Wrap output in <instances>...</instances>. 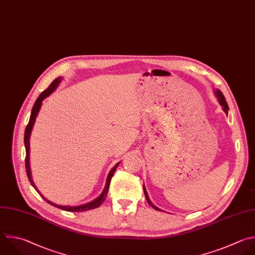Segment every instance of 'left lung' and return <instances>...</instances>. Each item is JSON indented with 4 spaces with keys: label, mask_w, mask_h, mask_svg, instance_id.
Listing matches in <instances>:
<instances>
[{
    "label": "left lung",
    "mask_w": 255,
    "mask_h": 255,
    "mask_svg": "<svg viewBox=\"0 0 255 255\" xmlns=\"http://www.w3.org/2000/svg\"><path fill=\"white\" fill-rule=\"evenodd\" d=\"M214 93H215V96L217 97V99H218V102H219V104L223 107L222 109H223V111L226 113V114H228V110H229V108H228V105H227V102H226V100H225V98H224V96H223V94H222V92L220 91V90H215L214 91ZM143 190H144V194H145V197H146V200H147V202L149 203V205L150 206H152L155 210H161V209H159L158 207H156L152 202H151V200L149 199V196H148V193H147V191H146V188H145V186L143 185Z\"/></svg>",
    "instance_id": "8db88e82"
}]
</instances>
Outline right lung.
<instances>
[{
    "mask_svg": "<svg viewBox=\"0 0 255 255\" xmlns=\"http://www.w3.org/2000/svg\"><path fill=\"white\" fill-rule=\"evenodd\" d=\"M61 77L55 79L50 86L45 90L43 91L40 96L38 97V99L36 100L34 106H33V109H32V112H31V116H30V120H29V123L26 127V130H25V137H24V143H25V148H26V159H25V165H26V171H27V175H28V178H29V181L30 183L32 184V186L37 190V187L35 186L34 182H33V179H32V176H31V168H30V136H31V132H32V129H33V126H34V123H35V120H36V117L40 111V108L42 106V101L47 98L49 95H51L55 89L58 87V85L60 84L61 82ZM120 162H118L112 169L111 171L109 172L108 176H107V180H106V184H105V187H104V190L103 192L100 194L99 197H97L96 199H94L93 201L87 203V204H83V205H80V206H62V205H57L51 201H49L48 199H46L43 195H41V193L39 192V190H37L40 195L51 205L55 206V207H58L62 210H66V211H71V212H81V211H87V210H90V209H94V208H97L99 207L103 201L105 200L106 196H107V193H108V189H109V186H110V182H111V178L116 170V168L118 167Z\"/></svg>",
    "mask_w": 255,
    "mask_h": 255,
    "instance_id": "1",
    "label": "right lung"
}]
</instances>
